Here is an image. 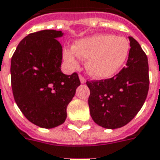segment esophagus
Returning <instances> with one entry per match:
<instances>
[{
	"label": "esophagus",
	"mask_w": 160,
	"mask_h": 160,
	"mask_svg": "<svg viewBox=\"0 0 160 160\" xmlns=\"http://www.w3.org/2000/svg\"><path fill=\"white\" fill-rule=\"evenodd\" d=\"M79 79H80V82H81V83H85V82H86V80H85V78L83 77V76H79Z\"/></svg>",
	"instance_id": "obj_1"
}]
</instances>
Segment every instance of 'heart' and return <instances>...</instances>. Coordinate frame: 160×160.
Listing matches in <instances>:
<instances>
[{
    "label": "heart",
    "mask_w": 160,
    "mask_h": 160,
    "mask_svg": "<svg viewBox=\"0 0 160 160\" xmlns=\"http://www.w3.org/2000/svg\"><path fill=\"white\" fill-rule=\"evenodd\" d=\"M130 53V43L123 36L96 34L77 41L71 50H65L63 56L71 68L78 67L77 57L87 59L85 68L97 79L115 76L126 63Z\"/></svg>",
    "instance_id": "heart-1"
}]
</instances>
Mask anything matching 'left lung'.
I'll use <instances>...</instances> for the list:
<instances>
[{"label": "left lung", "instance_id": "1", "mask_svg": "<svg viewBox=\"0 0 160 160\" xmlns=\"http://www.w3.org/2000/svg\"><path fill=\"white\" fill-rule=\"evenodd\" d=\"M128 38L131 48L126 67L110 79L86 82L91 117L108 129L128 124L142 108L149 91L148 58L138 42Z\"/></svg>", "mask_w": 160, "mask_h": 160}]
</instances>
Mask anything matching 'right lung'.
<instances>
[{
	"mask_svg": "<svg viewBox=\"0 0 160 160\" xmlns=\"http://www.w3.org/2000/svg\"><path fill=\"white\" fill-rule=\"evenodd\" d=\"M61 31L42 30L18 43L11 58V87L15 102L31 123L53 128L67 118V107L80 85L77 73L60 69Z\"/></svg>",
	"mask_w": 160,
	"mask_h": 160,
	"instance_id": "add662e5",
	"label": "right lung"
}]
</instances>
